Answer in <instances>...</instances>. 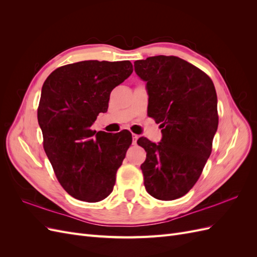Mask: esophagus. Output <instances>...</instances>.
<instances>
[{
	"label": "esophagus",
	"instance_id": "1",
	"mask_svg": "<svg viewBox=\"0 0 257 257\" xmlns=\"http://www.w3.org/2000/svg\"><path fill=\"white\" fill-rule=\"evenodd\" d=\"M132 137H133V144L135 145L136 143H137V139H138V135H136V134H133V135H132Z\"/></svg>",
	"mask_w": 257,
	"mask_h": 257
}]
</instances>
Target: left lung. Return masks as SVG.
Masks as SVG:
<instances>
[{
  "label": "left lung",
  "mask_w": 257,
  "mask_h": 257,
  "mask_svg": "<svg viewBox=\"0 0 257 257\" xmlns=\"http://www.w3.org/2000/svg\"><path fill=\"white\" fill-rule=\"evenodd\" d=\"M134 67L147 82L148 113L162 128L159 144L143 137L137 142L147 152L141 166L145 188L157 199H177L196 183L212 151L219 124L214 84L199 68L174 56L138 60Z\"/></svg>",
  "instance_id": "8db88e82"
}]
</instances>
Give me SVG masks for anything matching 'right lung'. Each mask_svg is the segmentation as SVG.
<instances>
[{"instance_id": "right-lung-1", "label": "right lung", "mask_w": 257, "mask_h": 257, "mask_svg": "<svg viewBox=\"0 0 257 257\" xmlns=\"http://www.w3.org/2000/svg\"><path fill=\"white\" fill-rule=\"evenodd\" d=\"M133 73L130 61H82L45 80L37 110L44 149L63 189L96 203L112 192L116 170L132 144L130 132L110 136L90 127L108 109L110 92Z\"/></svg>"}]
</instances>
